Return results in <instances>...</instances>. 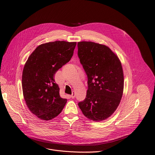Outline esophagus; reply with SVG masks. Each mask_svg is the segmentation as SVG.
<instances>
[{
  "instance_id": "esophagus-1",
  "label": "esophagus",
  "mask_w": 155,
  "mask_h": 155,
  "mask_svg": "<svg viewBox=\"0 0 155 155\" xmlns=\"http://www.w3.org/2000/svg\"><path fill=\"white\" fill-rule=\"evenodd\" d=\"M70 97H71V99H74L75 97V93L74 92H72V94L70 95Z\"/></svg>"
}]
</instances>
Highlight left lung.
I'll use <instances>...</instances> for the list:
<instances>
[{
	"label": "left lung",
	"mask_w": 155,
	"mask_h": 155,
	"mask_svg": "<svg viewBox=\"0 0 155 155\" xmlns=\"http://www.w3.org/2000/svg\"><path fill=\"white\" fill-rule=\"evenodd\" d=\"M78 56L88 77L85 99L78 103L88 119L109 117L120 104L124 90V73L118 56L104 45L78 43Z\"/></svg>",
	"instance_id": "obj_1"
}]
</instances>
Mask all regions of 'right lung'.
Masks as SVG:
<instances>
[{
  "instance_id": "obj_1",
  "label": "right lung",
  "mask_w": 155,
  "mask_h": 155,
  "mask_svg": "<svg viewBox=\"0 0 155 155\" xmlns=\"http://www.w3.org/2000/svg\"><path fill=\"white\" fill-rule=\"evenodd\" d=\"M76 42L56 41L38 46L26 61L22 71L23 96L29 110L39 119L49 120L58 116L67 99L60 95L56 72L68 63Z\"/></svg>"
}]
</instances>
